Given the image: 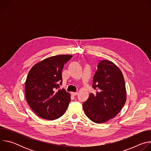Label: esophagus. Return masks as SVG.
Segmentation results:
<instances>
[{
    "instance_id": "obj_1",
    "label": "esophagus",
    "mask_w": 151,
    "mask_h": 151,
    "mask_svg": "<svg viewBox=\"0 0 151 151\" xmlns=\"http://www.w3.org/2000/svg\"><path fill=\"white\" fill-rule=\"evenodd\" d=\"M72 95H73V96H76V95L78 94V92H72Z\"/></svg>"
}]
</instances>
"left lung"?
<instances>
[{
  "label": "left lung",
  "instance_id": "left-lung-1",
  "mask_svg": "<svg viewBox=\"0 0 151 151\" xmlns=\"http://www.w3.org/2000/svg\"><path fill=\"white\" fill-rule=\"evenodd\" d=\"M91 93L83 104L87 116L93 122L104 123L115 117L126 101L125 81L121 71L111 61L103 60L97 66L93 77Z\"/></svg>",
  "mask_w": 151,
  "mask_h": 151
}]
</instances>
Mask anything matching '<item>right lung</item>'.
Here are the masks:
<instances>
[{
	"label": "right lung",
	"instance_id": "add662e5",
	"mask_svg": "<svg viewBox=\"0 0 151 151\" xmlns=\"http://www.w3.org/2000/svg\"><path fill=\"white\" fill-rule=\"evenodd\" d=\"M72 55H58L36 64L29 72L25 83L27 101L39 116L54 120L65 113L71 100L62 84V70Z\"/></svg>",
	"mask_w": 151,
	"mask_h": 151
}]
</instances>
